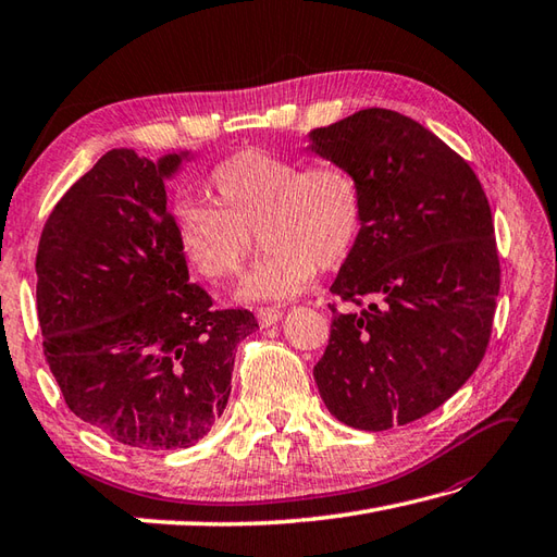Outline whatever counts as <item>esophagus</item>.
<instances>
[{"label":"esophagus","instance_id":"esophagus-1","mask_svg":"<svg viewBox=\"0 0 557 557\" xmlns=\"http://www.w3.org/2000/svg\"><path fill=\"white\" fill-rule=\"evenodd\" d=\"M281 310L278 308H259L257 310V320H259V324L262 326H271V324H276L278 320H281Z\"/></svg>","mask_w":557,"mask_h":557}]
</instances>
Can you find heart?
Segmentation results:
<instances>
[{"instance_id":"1","label":"heart","mask_w":557,"mask_h":557,"mask_svg":"<svg viewBox=\"0 0 557 557\" xmlns=\"http://www.w3.org/2000/svg\"><path fill=\"white\" fill-rule=\"evenodd\" d=\"M213 201L180 199L177 247L209 278L243 269L252 233L267 255L240 286L243 300H288L310 286L317 267H342L366 223V191L344 163H312L262 149L225 158L211 173Z\"/></svg>"}]
</instances>
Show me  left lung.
Instances as JSON below:
<instances>
[{"label": "left lung", "mask_w": 557, "mask_h": 557, "mask_svg": "<svg viewBox=\"0 0 557 557\" xmlns=\"http://www.w3.org/2000/svg\"><path fill=\"white\" fill-rule=\"evenodd\" d=\"M366 191L358 245L332 293L370 298L336 312L314 382L336 421L389 430L445 404L479 368L500 293L493 215L471 165L401 112L368 108L308 134Z\"/></svg>", "instance_id": "obj_1"}]
</instances>
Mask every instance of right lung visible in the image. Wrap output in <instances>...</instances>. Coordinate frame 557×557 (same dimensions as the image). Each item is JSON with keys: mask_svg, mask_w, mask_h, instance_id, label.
Segmentation results:
<instances>
[{"mask_svg": "<svg viewBox=\"0 0 557 557\" xmlns=\"http://www.w3.org/2000/svg\"><path fill=\"white\" fill-rule=\"evenodd\" d=\"M195 153L112 149L57 201L38 245L45 360L84 423L136 449H183L231 396L235 346L259 326L189 283L165 183Z\"/></svg>", "mask_w": 557, "mask_h": 557, "instance_id": "obj_1", "label": "right lung"}]
</instances>
